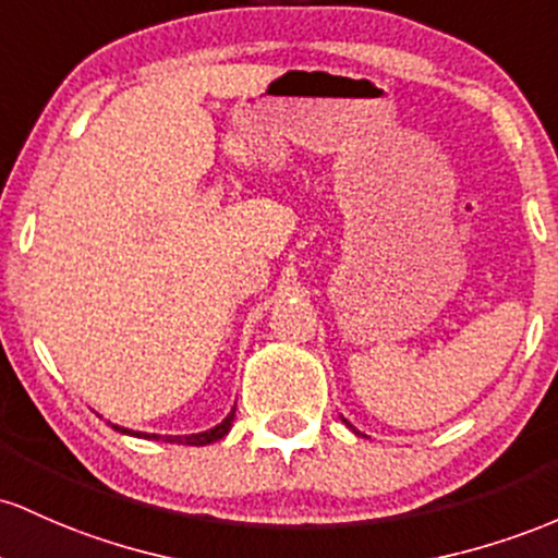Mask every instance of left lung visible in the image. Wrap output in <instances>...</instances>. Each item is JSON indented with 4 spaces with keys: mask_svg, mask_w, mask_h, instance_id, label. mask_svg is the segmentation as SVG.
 Here are the masks:
<instances>
[{
    "mask_svg": "<svg viewBox=\"0 0 558 558\" xmlns=\"http://www.w3.org/2000/svg\"><path fill=\"white\" fill-rule=\"evenodd\" d=\"M342 422H345V424H348V429H353V432H355V435H361V432H359V429H355V427H353V424H350V422H348V418H342ZM361 437H366V435H361Z\"/></svg>",
    "mask_w": 558,
    "mask_h": 558,
    "instance_id": "1",
    "label": "left lung"
}]
</instances>
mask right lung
Masks as SVG:
<instances>
[{"mask_svg":"<svg viewBox=\"0 0 558 558\" xmlns=\"http://www.w3.org/2000/svg\"><path fill=\"white\" fill-rule=\"evenodd\" d=\"M234 414H236V405L229 411L227 418L221 424H216L213 429L197 432V435H155V432H134L126 427H118V424H110L112 429L121 432V435H131V437H144V440H162V442H177V446H210V442L221 440V437L229 435L231 424H234Z\"/></svg>","mask_w":558,"mask_h":558,"instance_id":"right-lung-1","label":"right lung"}]
</instances>
